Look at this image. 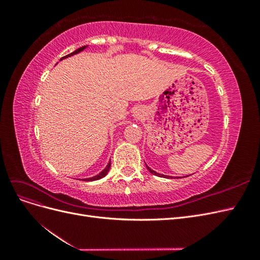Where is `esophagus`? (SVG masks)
I'll use <instances>...</instances> for the list:
<instances>
[{"instance_id": "esophagus-1", "label": "esophagus", "mask_w": 260, "mask_h": 260, "mask_svg": "<svg viewBox=\"0 0 260 260\" xmlns=\"http://www.w3.org/2000/svg\"><path fill=\"white\" fill-rule=\"evenodd\" d=\"M133 116L137 117V118H141L142 117V112H141V109H137V111L133 113Z\"/></svg>"}]
</instances>
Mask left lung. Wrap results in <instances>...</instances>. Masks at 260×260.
I'll list each match as a JSON object with an SVG mask.
<instances>
[{
    "label": "left lung",
    "mask_w": 260,
    "mask_h": 260,
    "mask_svg": "<svg viewBox=\"0 0 260 260\" xmlns=\"http://www.w3.org/2000/svg\"><path fill=\"white\" fill-rule=\"evenodd\" d=\"M146 165V164H145ZM146 168H147V170L149 171V172H151V174H153V175H155V176H157V177H160V178H167V179H171L172 177H170V176H165V175H161V174H158V172H156V171H154L153 169H151V168H149L148 166H147V165H146Z\"/></svg>",
    "instance_id": "8db88e82"
}]
</instances>
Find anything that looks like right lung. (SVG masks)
<instances>
[{
    "label": "right lung",
    "instance_id": "1",
    "mask_svg": "<svg viewBox=\"0 0 260 260\" xmlns=\"http://www.w3.org/2000/svg\"><path fill=\"white\" fill-rule=\"evenodd\" d=\"M86 48H88V45L81 46V48H79V49H78V50H76L75 52H73V53L68 54L67 56L61 57L59 60H62V59H65V58H67V57H70V56H74V55H76V54H78V53H80V52L84 51ZM109 169H111V162H108V164H107V166H106V167H105L103 170H102L99 175H96V176H93V177H91V178H84V179H79V180H83V181H95V180L102 179V178H104V177H105V176L108 174Z\"/></svg>",
    "mask_w": 260,
    "mask_h": 260
}]
</instances>
